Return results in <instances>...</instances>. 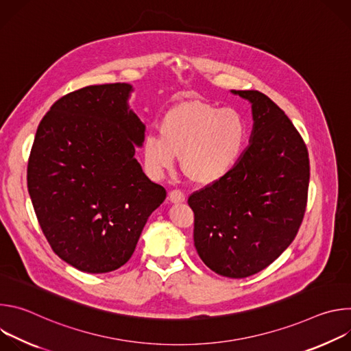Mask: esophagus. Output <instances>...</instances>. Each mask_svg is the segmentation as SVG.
Listing matches in <instances>:
<instances>
[{"mask_svg":"<svg viewBox=\"0 0 351 351\" xmlns=\"http://www.w3.org/2000/svg\"><path fill=\"white\" fill-rule=\"evenodd\" d=\"M186 199V195L183 191L180 190H172L169 193V202L173 203V204H179V203H183Z\"/></svg>","mask_w":351,"mask_h":351,"instance_id":"34e87169","label":"esophagus"}]
</instances>
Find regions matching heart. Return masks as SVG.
Masks as SVG:
<instances>
[{"mask_svg": "<svg viewBox=\"0 0 351 351\" xmlns=\"http://www.w3.org/2000/svg\"><path fill=\"white\" fill-rule=\"evenodd\" d=\"M245 141L247 123L240 112L194 99L165 114L161 134H145L143 156L149 171L162 175L180 154L182 171L190 180L211 184L233 169Z\"/></svg>", "mask_w": 351, "mask_h": 351, "instance_id": "1", "label": "heart"}]
</instances>
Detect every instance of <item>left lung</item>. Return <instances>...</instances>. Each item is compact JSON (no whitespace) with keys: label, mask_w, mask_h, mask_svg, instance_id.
I'll use <instances>...</instances> for the list:
<instances>
[{"label":"left lung","mask_w":351,"mask_h":351,"mask_svg":"<svg viewBox=\"0 0 351 351\" xmlns=\"http://www.w3.org/2000/svg\"><path fill=\"white\" fill-rule=\"evenodd\" d=\"M253 111L250 145L233 169L194 191V245L215 274L240 279L272 264L303 222L310 160L286 114L257 90H232Z\"/></svg>","instance_id":"1"}]
</instances>
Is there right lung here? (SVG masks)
<instances>
[{
    "label": "right lung",
    "mask_w": 351,
    "mask_h": 351,
    "mask_svg": "<svg viewBox=\"0 0 351 351\" xmlns=\"http://www.w3.org/2000/svg\"><path fill=\"white\" fill-rule=\"evenodd\" d=\"M128 83L87 86L53 104L27 162V190L54 253L79 271L106 274L132 257L148 217L167 197L134 158L144 123Z\"/></svg>",
    "instance_id": "add662e5"
}]
</instances>
